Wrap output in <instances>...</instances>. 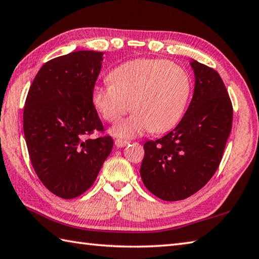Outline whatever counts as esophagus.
I'll return each mask as SVG.
<instances>
[{"label":"esophagus","instance_id":"1","mask_svg":"<svg viewBox=\"0 0 259 259\" xmlns=\"http://www.w3.org/2000/svg\"><path fill=\"white\" fill-rule=\"evenodd\" d=\"M115 146L118 147V148H122V147H125L126 145H128L129 143L128 141H125V140H120V139H116L115 140Z\"/></svg>","mask_w":259,"mask_h":259}]
</instances>
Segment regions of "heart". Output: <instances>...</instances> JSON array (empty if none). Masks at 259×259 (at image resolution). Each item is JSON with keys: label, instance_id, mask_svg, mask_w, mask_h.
<instances>
[{"label": "heart", "instance_id": "b5f03b06", "mask_svg": "<svg viewBox=\"0 0 259 259\" xmlns=\"http://www.w3.org/2000/svg\"><path fill=\"white\" fill-rule=\"evenodd\" d=\"M108 78L110 84L93 90L92 101L108 122L134 111L110 129L121 138L171 129L183 115L191 95L190 75L163 59L129 60L111 70Z\"/></svg>", "mask_w": 259, "mask_h": 259}]
</instances>
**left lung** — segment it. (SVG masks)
I'll return each mask as SVG.
<instances>
[{
	"label": "left lung",
	"instance_id": "left-lung-1",
	"mask_svg": "<svg viewBox=\"0 0 259 259\" xmlns=\"http://www.w3.org/2000/svg\"><path fill=\"white\" fill-rule=\"evenodd\" d=\"M194 92L174 130L144 145L140 175L164 201L184 200L201 190L219 166L232 125V105L220 75L190 60Z\"/></svg>",
	"mask_w": 259,
	"mask_h": 259
}]
</instances>
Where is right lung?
I'll use <instances>...</instances> for the list:
<instances>
[{
  "mask_svg": "<svg viewBox=\"0 0 259 259\" xmlns=\"http://www.w3.org/2000/svg\"><path fill=\"white\" fill-rule=\"evenodd\" d=\"M103 53L78 50L46 63L30 86L23 110V133L39 180L63 199L77 197L96 180L112 151L102 131L92 93Z\"/></svg>",
  "mask_w": 259,
  "mask_h": 259,
  "instance_id": "right-lung-1",
  "label": "right lung"
}]
</instances>
